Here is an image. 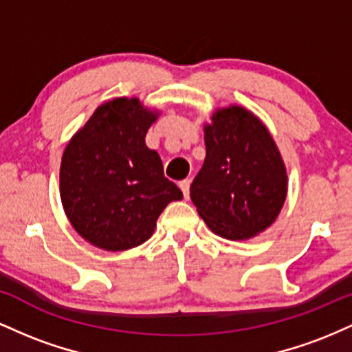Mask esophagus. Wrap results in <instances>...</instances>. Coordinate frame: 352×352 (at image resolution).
<instances>
[{"instance_id":"1","label":"esophagus","mask_w":352,"mask_h":352,"mask_svg":"<svg viewBox=\"0 0 352 352\" xmlns=\"http://www.w3.org/2000/svg\"><path fill=\"white\" fill-rule=\"evenodd\" d=\"M179 187H180L182 192H184L185 199H188V195H190V180H188V179L182 180L180 184H179Z\"/></svg>"}]
</instances>
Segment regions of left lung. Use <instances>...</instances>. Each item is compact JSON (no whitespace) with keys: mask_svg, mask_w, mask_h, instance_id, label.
<instances>
[{"mask_svg":"<svg viewBox=\"0 0 352 352\" xmlns=\"http://www.w3.org/2000/svg\"><path fill=\"white\" fill-rule=\"evenodd\" d=\"M212 120L190 199L212 232L246 240L276 220L288 188L285 164L270 132L246 109H221Z\"/></svg>","mask_w":352,"mask_h":352,"instance_id":"obj_1","label":"left lung"}]
</instances>
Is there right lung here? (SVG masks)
<instances>
[{
    "label": "right lung",
    "instance_id": "obj_1",
    "mask_svg": "<svg viewBox=\"0 0 352 352\" xmlns=\"http://www.w3.org/2000/svg\"><path fill=\"white\" fill-rule=\"evenodd\" d=\"M157 114L139 99L96 109L71 139L60 162V200L89 243L122 252L152 236L157 218L182 192L164 175L159 153L145 145Z\"/></svg>",
    "mask_w": 352,
    "mask_h": 352
}]
</instances>
